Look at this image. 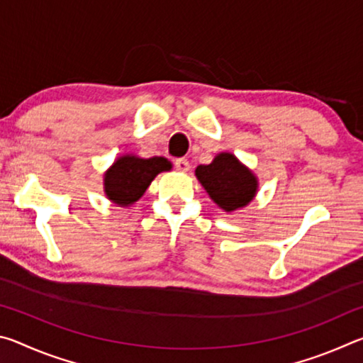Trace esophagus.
I'll return each mask as SVG.
<instances>
[{
	"label": "esophagus",
	"mask_w": 363,
	"mask_h": 363,
	"mask_svg": "<svg viewBox=\"0 0 363 363\" xmlns=\"http://www.w3.org/2000/svg\"><path fill=\"white\" fill-rule=\"evenodd\" d=\"M174 167L177 171H181V173H187V171L190 169V163L186 158H177L174 162Z\"/></svg>",
	"instance_id": "34e87169"
}]
</instances>
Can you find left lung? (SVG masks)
<instances>
[{
    "mask_svg": "<svg viewBox=\"0 0 363 363\" xmlns=\"http://www.w3.org/2000/svg\"><path fill=\"white\" fill-rule=\"evenodd\" d=\"M195 174L214 203L225 211L250 203L256 194V177L232 153H219L213 163L196 167Z\"/></svg>",
    "mask_w": 363,
    "mask_h": 363,
    "instance_id": "1",
    "label": "left lung"
}]
</instances>
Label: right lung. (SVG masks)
<instances>
[{
    "label": "right lung",
    "mask_w": 363,
    "mask_h": 363,
    "mask_svg": "<svg viewBox=\"0 0 363 363\" xmlns=\"http://www.w3.org/2000/svg\"><path fill=\"white\" fill-rule=\"evenodd\" d=\"M168 169H171V163L163 157H121L104 177L106 194L113 203L128 206L144 195L153 177Z\"/></svg>",
    "instance_id": "right-lung-1"
}]
</instances>
